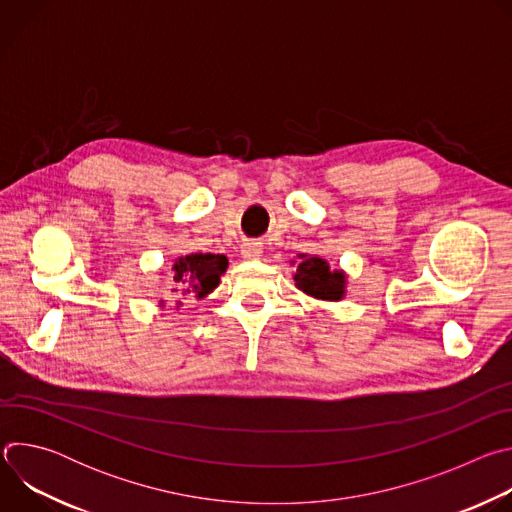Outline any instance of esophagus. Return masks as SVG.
Masks as SVG:
<instances>
[{
  "label": "esophagus",
  "mask_w": 512,
  "mask_h": 512,
  "mask_svg": "<svg viewBox=\"0 0 512 512\" xmlns=\"http://www.w3.org/2000/svg\"><path fill=\"white\" fill-rule=\"evenodd\" d=\"M261 253H263V249H261V243H257V241H245L241 245V257L243 259H249V261L259 259Z\"/></svg>",
  "instance_id": "esophagus-1"
}]
</instances>
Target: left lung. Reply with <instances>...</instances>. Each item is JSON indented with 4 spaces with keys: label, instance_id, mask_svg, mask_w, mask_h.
I'll use <instances>...</instances> for the list:
<instances>
[{
    "label": "left lung",
    "instance_id": "1",
    "mask_svg": "<svg viewBox=\"0 0 512 512\" xmlns=\"http://www.w3.org/2000/svg\"><path fill=\"white\" fill-rule=\"evenodd\" d=\"M296 287L302 289L304 294L326 300L338 302L346 294V275L340 269H330L328 261L318 255H300V263L294 275Z\"/></svg>",
    "mask_w": 512,
    "mask_h": 512
}]
</instances>
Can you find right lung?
Instances as JSON below:
<instances>
[{"label":"right lung","instance_id":"add662e5","mask_svg":"<svg viewBox=\"0 0 512 512\" xmlns=\"http://www.w3.org/2000/svg\"><path fill=\"white\" fill-rule=\"evenodd\" d=\"M227 265L229 259L225 255L214 253H192L178 257L172 265L174 281L178 283V289H182V294H196V298L202 300L221 283V275L227 271Z\"/></svg>","mask_w":512,"mask_h":512}]
</instances>
